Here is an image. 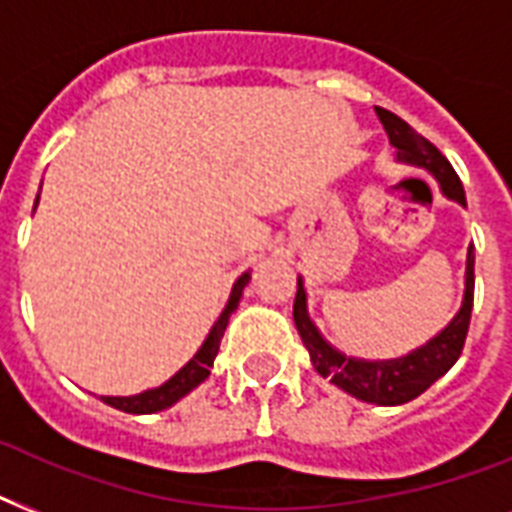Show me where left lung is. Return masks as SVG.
<instances>
[{
	"label": "left lung",
	"mask_w": 512,
	"mask_h": 512,
	"mask_svg": "<svg viewBox=\"0 0 512 512\" xmlns=\"http://www.w3.org/2000/svg\"><path fill=\"white\" fill-rule=\"evenodd\" d=\"M380 116L382 127L388 132L390 146L396 148L398 162L414 164V167H425L428 172L436 175L444 193L449 199H457L465 204V191L454 167L449 164L441 151H438L430 140H425L420 132L414 130L412 124H406L401 116H396L388 108H374ZM473 247L468 249V271H465V300H462L460 313L454 316L452 324L441 332L438 337L414 350L409 356L396 358V361H358V358H345L337 353L327 340L319 335V329L313 327L308 319V308H305V289L297 281V297H295V324L297 332L303 337L305 348L311 353V361L321 377H329L337 388H342L350 396L369 401V404L380 406H396L412 401L420 393L433 385L438 377H444L460 358L465 348V337L470 329V313H473V289H476V273H473Z\"/></svg>",
	"instance_id": "left-lung-1"
}]
</instances>
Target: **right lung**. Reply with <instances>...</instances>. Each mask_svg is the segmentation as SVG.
I'll list each match as a JSON object with an SVG mask.
<instances>
[{
	"instance_id": "add662e5",
	"label": "right lung",
	"mask_w": 512,
	"mask_h": 512,
	"mask_svg": "<svg viewBox=\"0 0 512 512\" xmlns=\"http://www.w3.org/2000/svg\"><path fill=\"white\" fill-rule=\"evenodd\" d=\"M39 201V196H36ZM249 281V273H244L236 284H233V292H231V300L225 305V311L220 313V319L215 321V327L209 332V337L204 340V345L199 348V353L188 361V364L180 369V372L167 380L162 388H154V390H146V393H140V396H127V398H111V396H103L108 406H114V409H122L127 414H154V412H162L167 406H172L177 398H183L185 393H191L199 382H204L209 377V366L215 361L217 350H220V340H223V332L228 327V319H231V313L236 311V305H239V297H241V289L244 284Z\"/></svg>"
}]
</instances>
